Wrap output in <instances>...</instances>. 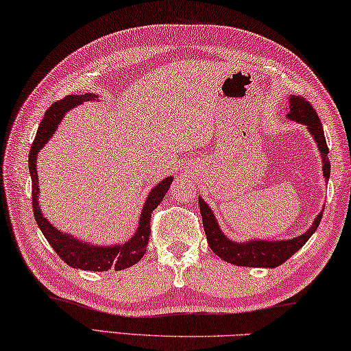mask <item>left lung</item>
<instances>
[{"label": "left lung", "instance_id": "8db88e82", "mask_svg": "<svg viewBox=\"0 0 351 351\" xmlns=\"http://www.w3.org/2000/svg\"><path fill=\"white\" fill-rule=\"evenodd\" d=\"M286 117L289 120L297 121L306 126L309 134L317 143L319 153L322 156V171H324V178L328 182L330 180V159H328V153L330 149L326 147L324 126H322L319 115L314 110L309 101H306L303 97H289V108ZM199 203V213H202L203 226L206 237H208V243L213 252L221 258L226 263L234 264L239 267H269V269H275V267L281 265L282 263L291 258L293 253H297L309 237L317 231L320 225L322 213L315 217L313 225L306 230L303 234L292 239H285V241H264V239H250L245 242H236L228 237L223 231L220 230V225L217 223V219L209 208V204L204 202L202 197H198Z\"/></svg>", "mask_w": 351, "mask_h": 351}]
</instances>
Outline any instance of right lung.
<instances>
[{
  "instance_id": "right-lung-1",
  "label": "right lung",
  "mask_w": 351,
  "mask_h": 351,
  "mask_svg": "<svg viewBox=\"0 0 351 351\" xmlns=\"http://www.w3.org/2000/svg\"><path fill=\"white\" fill-rule=\"evenodd\" d=\"M86 101H98V95L95 93H84V95H69L60 101H56L51 108L47 110L45 117L38 126L37 136L32 143L29 152V173L32 181V210H34L36 221L40 231L43 232L49 245L53 247L59 258L69 264L73 269L90 270V271H108L110 269L123 270L128 267L134 265L142 259V256L147 252V245L152 234V213L158 208L162 202L165 193L169 192L173 176L164 178L162 181L158 182L143 203L141 219H138L137 230L134 236L128 239L126 242L114 243V245H92L90 242H84L81 239L69 234L58 230L51 225V221L43 217V213L38 204V195H40V189H38V178H37V156L38 152L47 145L49 138L56 132V128L62 121L64 115L76 106H80Z\"/></svg>"
}]
</instances>
